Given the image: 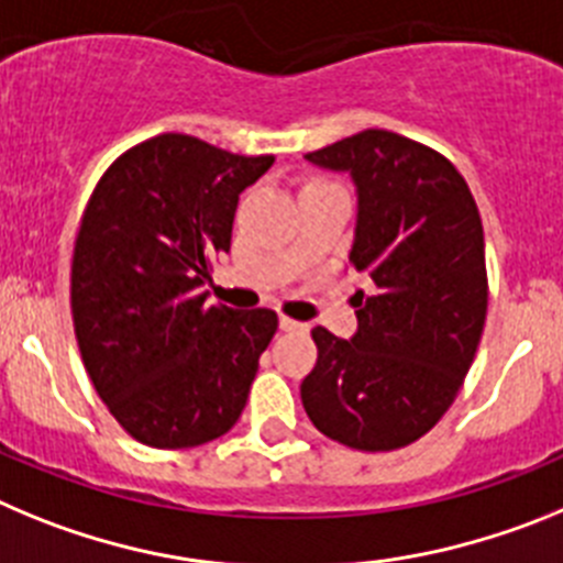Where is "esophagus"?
Here are the masks:
<instances>
[{"label":"esophagus","mask_w":563,"mask_h":563,"mask_svg":"<svg viewBox=\"0 0 563 563\" xmlns=\"http://www.w3.org/2000/svg\"><path fill=\"white\" fill-rule=\"evenodd\" d=\"M280 331L306 333L308 325H306V322H297V319H291V317H280Z\"/></svg>","instance_id":"1"}]
</instances>
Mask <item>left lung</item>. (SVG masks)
<instances>
[{
	"instance_id": "obj_1",
	"label": "left lung",
	"mask_w": 563,
	"mask_h": 563,
	"mask_svg": "<svg viewBox=\"0 0 563 563\" xmlns=\"http://www.w3.org/2000/svg\"><path fill=\"white\" fill-rule=\"evenodd\" d=\"M347 170L358 196L351 339L313 328L317 364L302 407L325 438L358 452L415 443L452 407L488 311L477 201L443 154L384 129L306 154Z\"/></svg>"
}]
</instances>
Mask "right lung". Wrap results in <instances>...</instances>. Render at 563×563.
<instances>
[{
  "mask_svg": "<svg viewBox=\"0 0 563 563\" xmlns=\"http://www.w3.org/2000/svg\"><path fill=\"white\" fill-rule=\"evenodd\" d=\"M275 156L159 134L100 176L73 255L80 358L120 427L154 449H190L238 423L269 308L207 306L212 257L230 252L238 196Z\"/></svg>",
  "mask_w": 563,
  "mask_h": 563,
  "instance_id": "obj_1",
  "label": "right lung"
}]
</instances>
